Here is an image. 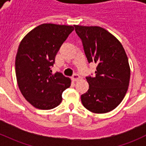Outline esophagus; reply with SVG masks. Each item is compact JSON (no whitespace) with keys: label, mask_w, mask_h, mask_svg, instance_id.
<instances>
[{"label":"esophagus","mask_w":146,"mask_h":146,"mask_svg":"<svg viewBox=\"0 0 146 146\" xmlns=\"http://www.w3.org/2000/svg\"><path fill=\"white\" fill-rule=\"evenodd\" d=\"M80 78V75L78 74H74V75L72 77V80H73V81L78 80Z\"/></svg>","instance_id":"34e87169"}]
</instances>
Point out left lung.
Returning a JSON list of instances; mask_svg holds the SVG:
<instances>
[{"label": "left lung", "instance_id": "8db88e82", "mask_svg": "<svg viewBox=\"0 0 146 146\" xmlns=\"http://www.w3.org/2000/svg\"><path fill=\"white\" fill-rule=\"evenodd\" d=\"M88 63L96 64V76L86 77L89 88L81 95L83 106L94 113H106L118 107L128 90L130 67L121 42L98 26L74 25Z\"/></svg>", "mask_w": 146, "mask_h": 146}]
</instances>
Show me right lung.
I'll use <instances>...</instances> for the list:
<instances>
[{"label": "right lung", "mask_w": 146, "mask_h": 146, "mask_svg": "<svg viewBox=\"0 0 146 146\" xmlns=\"http://www.w3.org/2000/svg\"><path fill=\"white\" fill-rule=\"evenodd\" d=\"M71 25L44 23L33 28L20 42L15 59V72L20 91L30 104L40 110L60 104L62 93L71 80L60 72L52 74L55 55L69 35Z\"/></svg>", "instance_id": "obj_1"}]
</instances>
